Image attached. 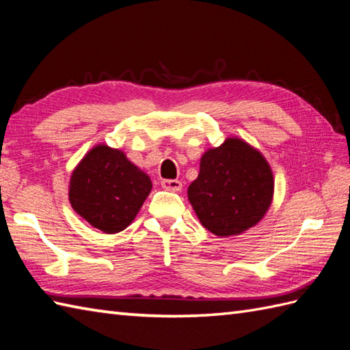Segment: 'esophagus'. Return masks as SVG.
<instances>
[{
    "label": "esophagus",
    "mask_w": 350,
    "mask_h": 350,
    "mask_svg": "<svg viewBox=\"0 0 350 350\" xmlns=\"http://www.w3.org/2000/svg\"><path fill=\"white\" fill-rule=\"evenodd\" d=\"M162 188L163 189H168V191H174V192H179L182 189V182L180 180H174V179H165L161 182Z\"/></svg>",
    "instance_id": "esophagus-1"
}]
</instances>
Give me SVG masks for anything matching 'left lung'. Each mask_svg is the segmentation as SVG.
<instances>
[{"label":"left lung","mask_w":350,"mask_h":350,"mask_svg":"<svg viewBox=\"0 0 350 350\" xmlns=\"http://www.w3.org/2000/svg\"><path fill=\"white\" fill-rule=\"evenodd\" d=\"M273 174L257 148L241 138H227L200 159V173L188 200L203 227L227 237L254 227L269 209Z\"/></svg>","instance_id":"left-lung-1"}]
</instances>
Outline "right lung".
Returning <instances> with one entry per match:
<instances>
[{
	"label": "right lung",
	"mask_w": 350,
	"mask_h": 350,
	"mask_svg": "<svg viewBox=\"0 0 350 350\" xmlns=\"http://www.w3.org/2000/svg\"><path fill=\"white\" fill-rule=\"evenodd\" d=\"M150 191V177L122 150L99 144L73 170L69 200L88 224L114 234L131 224Z\"/></svg>",
	"instance_id": "obj_1"
}]
</instances>
